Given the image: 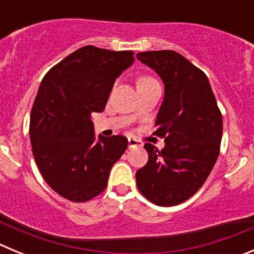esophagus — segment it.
<instances>
[{
  "label": "esophagus",
  "instance_id": "esophagus-1",
  "mask_svg": "<svg viewBox=\"0 0 254 254\" xmlns=\"http://www.w3.org/2000/svg\"><path fill=\"white\" fill-rule=\"evenodd\" d=\"M128 146L129 147H134V146H142V142L133 137H128Z\"/></svg>",
  "mask_w": 254,
  "mask_h": 254
}]
</instances>
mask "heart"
Segmentation results:
<instances>
[{
	"label": "heart",
	"mask_w": 254,
	"mask_h": 254,
	"mask_svg": "<svg viewBox=\"0 0 254 254\" xmlns=\"http://www.w3.org/2000/svg\"><path fill=\"white\" fill-rule=\"evenodd\" d=\"M147 80H152L151 77H146V76H145V77H141L140 80H138V82L140 81H147Z\"/></svg>",
	"instance_id": "obj_1"
}]
</instances>
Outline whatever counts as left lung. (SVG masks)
Masks as SVG:
<instances>
[{
  "label": "left lung",
  "instance_id": "1",
  "mask_svg": "<svg viewBox=\"0 0 254 254\" xmlns=\"http://www.w3.org/2000/svg\"><path fill=\"white\" fill-rule=\"evenodd\" d=\"M165 84V96L154 132L164 138L159 150L145 143L146 165L136 172L143 197L158 206H176L202 187L220 154L223 116L207 76L174 51L138 53Z\"/></svg>",
  "mask_w": 254,
  "mask_h": 254
}]
</instances>
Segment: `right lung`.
Returning a JSON list of instances; mask_svg holds the SVG:
<instances>
[{"label": "right lung", "mask_w": 254, "mask_h": 254, "mask_svg": "<svg viewBox=\"0 0 254 254\" xmlns=\"http://www.w3.org/2000/svg\"><path fill=\"white\" fill-rule=\"evenodd\" d=\"M132 51L85 46L49 69L30 113L31 149L52 190L72 202H86L107 188L112 167L128 140H95L91 116L104 111L116 78L133 64Z\"/></svg>", "instance_id": "1"}]
</instances>
